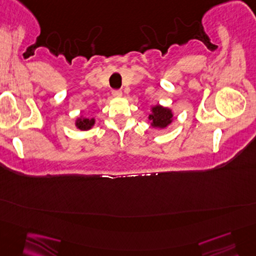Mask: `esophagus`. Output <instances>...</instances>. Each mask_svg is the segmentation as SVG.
<instances>
[{
	"mask_svg": "<svg viewBox=\"0 0 256 256\" xmlns=\"http://www.w3.org/2000/svg\"><path fill=\"white\" fill-rule=\"evenodd\" d=\"M112 94L115 96V98H120V96H122V91L120 90H112Z\"/></svg>",
	"mask_w": 256,
	"mask_h": 256,
	"instance_id": "esophagus-1",
	"label": "esophagus"
}]
</instances>
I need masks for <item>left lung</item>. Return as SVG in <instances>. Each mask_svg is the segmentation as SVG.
I'll use <instances>...</instances> for the list:
<instances>
[{
  "label": "left lung",
  "instance_id": "8db88e82",
  "mask_svg": "<svg viewBox=\"0 0 256 256\" xmlns=\"http://www.w3.org/2000/svg\"><path fill=\"white\" fill-rule=\"evenodd\" d=\"M149 120L152 122V126L156 128H165L172 123L173 112L171 109L165 108L160 104L152 107V114L149 115Z\"/></svg>",
  "mask_w": 256,
  "mask_h": 256
}]
</instances>
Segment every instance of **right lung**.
Masks as SVG:
<instances>
[{"mask_svg": "<svg viewBox=\"0 0 256 256\" xmlns=\"http://www.w3.org/2000/svg\"><path fill=\"white\" fill-rule=\"evenodd\" d=\"M96 123L94 118H86V117H78L76 120L75 125L77 128L82 130V131H86V130H90L93 125Z\"/></svg>", "mask_w": 256, "mask_h": 256, "instance_id": "1", "label": "right lung"}]
</instances>
